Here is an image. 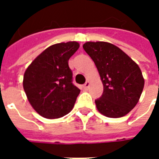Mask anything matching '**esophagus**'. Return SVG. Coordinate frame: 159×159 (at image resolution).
Returning a JSON list of instances; mask_svg holds the SVG:
<instances>
[{
  "mask_svg": "<svg viewBox=\"0 0 159 159\" xmlns=\"http://www.w3.org/2000/svg\"><path fill=\"white\" fill-rule=\"evenodd\" d=\"M89 86H90V83L89 82V81H88V82H86V83H85V84L83 85V88H84L85 89H88L89 88Z\"/></svg>",
  "mask_w": 159,
  "mask_h": 159,
  "instance_id": "obj_1",
  "label": "esophagus"
}]
</instances>
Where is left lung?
Returning <instances> with one entry per match:
<instances>
[{"label":"left lung","instance_id":"1","mask_svg":"<svg viewBox=\"0 0 159 159\" xmlns=\"http://www.w3.org/2000/svg\"><path fill=\"white\" fill-rule=\"evenodd\" d=\"M95 64L103 83V93L95 100L100 113L117 118L136 106L144 88L140 67L117 46L105 42H88L83 46Z\"/></svg>","mask_w":159,"mask_h":159}]
</instances>
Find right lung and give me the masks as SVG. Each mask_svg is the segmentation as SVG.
Wrapping results in <instances>:
<instances>
[{"label":"right lung","instance_id":"obj_1","mask_svg":"<svg viewBox=\"0 0 159 159\" xmlns=\"http://www.w3.org/2000/svg\"><path fill=\"white\" fill-rule=\"evenodd\" d=\"M78 48L76 42L50 46L26 69L24 89L31 107L42 117L59 118L72 110L80 89L72 83L68 61Z\"/></svg>","mask_w":159,"mask_h":159}]
</instances>
